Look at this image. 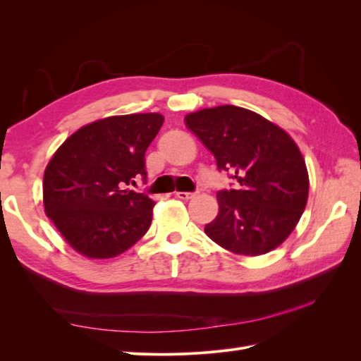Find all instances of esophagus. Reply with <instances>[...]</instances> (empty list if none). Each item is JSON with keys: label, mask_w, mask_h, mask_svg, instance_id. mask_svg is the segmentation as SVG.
<instances>
[{"label": "esophagus", "mask_w": 361, "mask_h": 361, "mask_svg": "<svg viewBox=\"0 0 361 361\" xmlns=\"http://www.w3.org/2000/svg\"><path fill=\"white\" fill-rule=\"evenodd\" d=\"M176 195H178V197H179L180 200H190V199H194L195 195H197V192H183V191H178Z\"/></svg>", "instance_id": "obj_1"}]
</instances>
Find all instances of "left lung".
<instances>
[{"label": "left lung", "instance_id": "8db88e82", "mask_svg": "<svg viewBox=\"0 0 361 361\" xmlns=\"http://www.w3.org/2000/svg\"><path fill=\"white\" fill-rule=\"evenodd\" d=\"M185 123L209 149L232 188L220 190V211L204 233L235 255L277 248L300 221L309 197V174L295 141L277 125L235 105L204 108Z\"/></svg>", "mask_w": 361, "mask_h": 361}]
</instances>
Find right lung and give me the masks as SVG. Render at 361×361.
I'll return each instance as SVG.
<instances>
[{"label":"right lung","instance_id":"obj_1","mask_svg":"<svg viewBox=\"0 0 361 361\" xmlns=\"http://www.w3.org/2000/svg\"><path fill=\"white\" fill-rule=\"evenodd\" d=\"M162 122L157 113L97 120L72 134L49 161L45 212L82 256L116 257L149 231L155 202L128 185L146 179L145 155Z\"/></svg>","mask_w":361,"mask_h":361}]
</instances>
